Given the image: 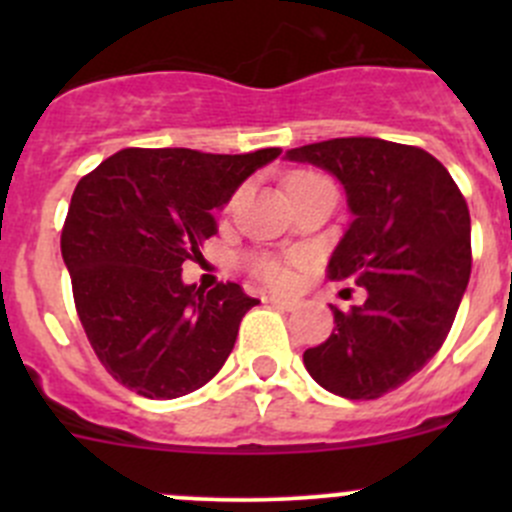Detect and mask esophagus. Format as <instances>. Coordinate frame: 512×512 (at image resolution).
I'll list each match as a JSON object with an SVG mask.
<instances>
[{"label":"esophagus","mask_w":512,"mask_h":512,"mask_svg":"<svg viewBox=\"0 0 512 512\" xmlns=\"http://www.w3.org/2000/svg\"><path fill=\"white\" fill-rule=\"evenodd\" d=\"M267 302L275 304L277 309H285V312H292V309L299 307V299H294V297H282V294H272V297H267Z\"/></svg>","instance_id":"esophagus-1"}]
</instances>
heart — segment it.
<instances>
[{
    "instance_id": "b5f03b06",
    "label": "heart",
    "mask_w": 512,
    "mask_h": 512,
    "mask_svg": "<svg viewBox=\"0 0 512 512\" xmlns=\"http://www.w3.org/2000/svg\"><path fill=\"white\" fill-rule=\"evenodd\" d=\"M324 178H319L317 173H297L289 178L287 188H297V185H307V183H322ZM252 270H255L257 277H262L270 285H287L289 282V270L280 262L270 260V257H255L252 260Z\"/></svg>"
}]
</instances>
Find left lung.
Wrapping results in <instances>:
<instances>
[{
  "label": "left lung",
  "instance_id": "1",
  "mask_svg": "<svg viewBox=\"0 0 512 512\" xmlns=\"http://www.w3.org/2000/svg\"><path fill=\"white\" fill-rule=\"evenodd\" d=\"M285 160L342 183L352 223L327 270L366 289L349 312L329 304L332 337L304 352V366L332 394L379 399L421 371L451 332L471 277L468 205L431 153L384 138H332Z\"/></svg>",
  "mask_w": 512,
  "mask_h": 512
}]
</instances>
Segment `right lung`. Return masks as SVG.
I'll return each mask as SVG.
<instances>
[{
	"label": "right lung",
	"mask_w": 512,
	"mask_h": 512,
	"mask_svg": "<svg viewBox=\"0 0 512 512\" xmlns=\"http://www.w3.org/2000/svg\"><path fill=\"white\" fill-rule=\"evenodd\" d=\"M280 153L126 148L79 180L61 257L86 337L118 384L178 399L223 369L257 299L235 282L185 285L183 262L218 232L215 210Z\"/></svg>",
	"instance_id": "obj_1"
}]
</instances>
